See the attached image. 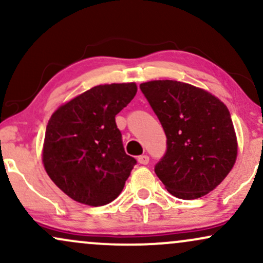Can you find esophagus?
Segmentation results:
<instances>
[{"mask_svg": "<svg viewBox=\"0 0 263 263\" xmlns=\"http://www.w3.org/2000/svg\"><path fill=\"white\" fill-rule=\"evenodd\" d=\"M137 161H138V163H140V164H148V162H149V157L147 156V155H142V156H140L137 158Z\"/></svg>", "mask_w": 263, "mask_h": 263, "instance_id": "34e87169", "label": "esophagus"}]
</instances>
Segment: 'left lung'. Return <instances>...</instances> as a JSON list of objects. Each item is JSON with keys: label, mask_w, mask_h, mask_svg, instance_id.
I'll return each mask as SVG.
<instances>
[{"label": "left lung", "mask_w": 263, "mask_h": 263, "mask_svg": "<svg viewBox=\"0 0 263 263\" xmlns=\"http://www.w3.org/2000/svg\"><path fill=\"white\" fill-rule=\"evenodd\" d=\"M140 87L167 136V152L155 167L157 177L179 199L206 195L237 158V138L226 105L182 81L152 80Z\"/></svg>", "instance_id": "obj_1"}]
</instances>
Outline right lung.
<instances>
[{
    "mask_svg": "<svg viewBox=\"0 0 263 263\" xmlns=\"http://www.w3.org/2000/svg\"><path fill=\"white\" fill-rule=\"evenodd\" d=\"M136 92V83L93 86L50 116L42 162L54 184L78 203L101 206L122 192L136 159L123 149L115 116Z\"/></svg>",
    "mask_w": 263,
    "mask_h": 263,
    "instance_id": "1",
    "label": "right lung"
}]
</instances>
